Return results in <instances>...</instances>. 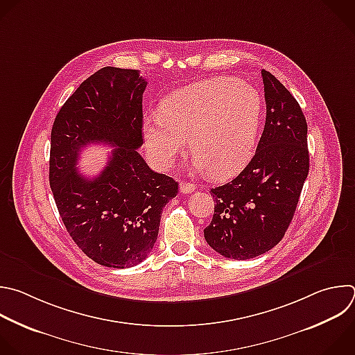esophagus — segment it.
<instances>
[{
    "label": "esophagus",
    "mask_w": 355,
    "mask_h": 355,
    "mask_svg": "<svg viewBox=\"0 0 355 355\" xmlns=\"http://www.w3.org/2000/svg\"><path fill=\"white\" fill-rule=\"evenodd\" d=\"M196 188H195V185L192 184V182H187V181H181L180 182V191L182 192V193H191V192H193Z\"/></svg>",
    "instance_id": "esophagus-1"
}]
</instances>
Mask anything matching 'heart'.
I'll return each instance as SVG.
<instances>
[{"label":"heart","instance_id":"b5f03b06","mask_svg":"<svg viewBox=\"0 0 355 355\" xmlns=\"http://www.w3.org/2000/svg\"><path fill=\"white\" fill-rule=\"evenodd\" d=\"M263 116L259 90L234 78H210L167 94L160 112L144 118L145 146L160 168H170L188 144L198 171L227 178L254 156Z\"/></svg>","mask_w":355,"mask_h":355}]
</instances>
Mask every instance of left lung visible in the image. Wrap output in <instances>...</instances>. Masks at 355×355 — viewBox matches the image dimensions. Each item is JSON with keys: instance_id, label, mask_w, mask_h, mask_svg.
Returning <instances> with one entry per match:
<instances>
[{"instance_id": "obj_1", "label": "left lung", "mask_w": 355, "mask_h": 355, "mask_svg": "<svg viewBox=\"0 0 355 355\" xmlns=\"http://www.w3.org/2000/svg\"><path fill=\"white\" fill-rule=\"evenodd\" d=\"M262 79L266 123L255 156L232 181L210 191L216 206L205 240L228 259L259 257L282 241L309 171L298 101L270 72L262 69Z\"/></svg>"}]
</instances>
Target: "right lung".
Here are the masks:
<instances>
[{
  "instance_id": "obj_1",
  "label": "right lung",
  "mask_w": 355,
  "mask_h": 355,
  "mask_svg": "<svg viewBox=\"0 0 355 355\" xmlns=\"http://www.w3.org/2000/svg\"><path fill=\"white\" fill-rule=\"evenodd\" d=\"M148 82L137 69L104 67L89 76L58 111L51 130L50 187L73 243L101 266L141 263L157 240L163 207L178 182L149 168L142 97ZM104 141L114 149L94 179L76 168L78 152Z\"/></svg>"
}]
</instances>
